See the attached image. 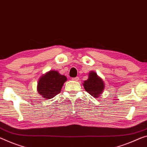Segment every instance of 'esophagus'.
Instances as JSON below:
<instances>
[{
	"label": "esophagus",
	"mask_w": 147,
	"mask_h": 147,
	"mask_svg": "<svg viewBox=\"0 0 147 147\" xmlns=\"http://www.w3.org/2000/svg\"><path fill=\"white\" fill-rule=\"evenodd\" d=\"M72 80L76 81H78L79 80V77H76V78H72Z\"/></svg>",
	"instance_id": "esophagus-1"
}]
</instances>
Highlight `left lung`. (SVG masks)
Masks as SVG:
<instances>
[{
    "label": "left lung",
    "instance_id": "obj_1",
    "mask_svg": "<svg viewBox=\"0 0 147 147\" xmlns=\"http://www.w3.org/2000/svg\"><path fill=\"white\" fill-rule=\"evenodd\" d=\"M85 91H87L94 98H97L103 92L105 89V83L96 72L91 71L89 74V78L83 83Z\"/></svg>",
    "mask_w": 147,
    "mask_h": 147
}]
</instances>
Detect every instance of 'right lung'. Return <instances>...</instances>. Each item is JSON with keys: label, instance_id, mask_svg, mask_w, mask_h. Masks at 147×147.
Masks as SVG:
<instances>
[{"label": "right lung", "instance_id": "right-lung-1", "mask_svg": "<svg viewBox=\"0 0 147 147\" xmlns=\"http://www.w3.org/2000/svg\"><path fill=\"white\" fill-rule=\"evenodd\" d=\"M67 78L55 70H51L42 75L37 83V91L43 98H53L59 94Z\"/></svg>", "mask_w": 147, "mask_h": 147}]
</instances>
